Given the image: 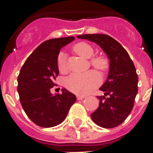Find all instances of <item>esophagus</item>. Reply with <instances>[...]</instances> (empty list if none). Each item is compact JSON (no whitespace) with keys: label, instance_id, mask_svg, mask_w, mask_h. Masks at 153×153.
I'll list each match as a JSON object with an SVG mask.
<instances>
[{"label":"esophagus","instance_id":"esophagus-1","mask_svg":"<svg viewBox=\"0 0 153 153\" xmlns=\"http://www.w3.org/2000/svg\"><path fill=\"white\" fill-rule=\"evenodd\" d=\"M86 97L83 96V95H77V99L78 100H82L83 98H85Z\"/></svg>","mask_w":153,"mask_h":153}]
</instances>
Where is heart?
I'll return each mask as SVG.
<instances>
[{
  "instance_id": "obj_1",
  "label": "heart",
  "mask_w": 153,
  "mask_h": 153,
  "mask_svg": "<svg viewBox=\"0 0 153 153\" xmlns=\"http://www.w3.org/2000/svg\"><path fill=\"white\" fill-rule=\"evenodd\" d=\"M72 50L74 53L80 56L88 59L93 56L94 49L90 44L79 42L73 46ZM57 68L60 73H65L67 71L65 56L63 53L58 55L56 59ZM90 65L96 70L101 72H106L109 69V59L104 55H97L90 59ZM101 83L99 75L93 70L88 71L83 74H72L65 80V86L67 89L76 94H88L94 88H96Z\"/></svg>"
}]
</instances>
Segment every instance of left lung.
Segmentation results:
<instances>
[{
  "mask_svg": "<svg viewBox=\"0 0 153 153\" xmlns=\"http://www.w3.org/2000/svg\"><path fill=\"white\" fill-rule=\"evenodd\" d=\"M102 48L110 59L109 74L100 88L104 96H98V108L91 114L93 122L102 128L118 126L127 118L134 104L138 93V74L131 58L124 47L106 34L79 35Z\"/></svg>",
  "mask_w": 153,
  "mask_h": 153,
  "instance_id": "1",
  "label": "left lung"
}]
</instances>
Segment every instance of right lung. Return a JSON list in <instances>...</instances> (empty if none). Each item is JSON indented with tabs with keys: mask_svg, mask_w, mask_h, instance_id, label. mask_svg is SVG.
Listing matches in <instances>:
<instances>
[{
	"mask_svg": "<svg viewBox=\"0 0 153 153\" xmlns=\"http://www.w3.org/2000/svg\"><path fill=\"white\" fill-rule=\"evenodd\" d=\"M74 40V37L53 38L43 42L28 57L18 76L19 101L34 124L43 128L58 125L76 102L74 94L65 88L52 95L51 88L59 74L56 59L60 48Z\"/></svg>",
	"mask_w": 153,
	"mask_h": 153,
	"instance_id": "right-lung-1",
	"label": "right lung"
}]
</instances>
